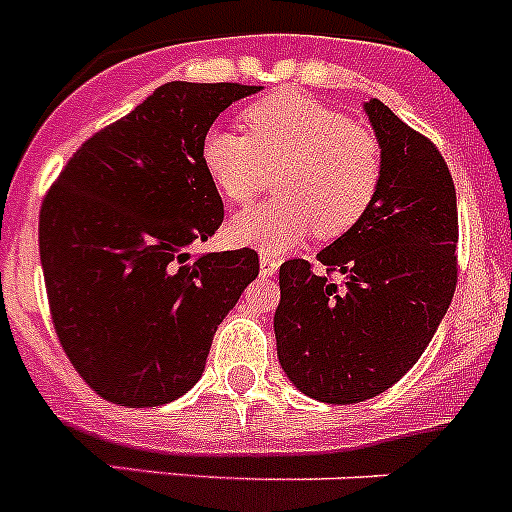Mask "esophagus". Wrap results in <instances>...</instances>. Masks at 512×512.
I'll return each instance as SVG.
<instances>
[{
    "instance_id": "34e87169",
    "label": "esophagus",
    "mask_w": 512,
    "mask_h": 512,
    "mask_svg": "<svg viewBox=\"0 0 512 512\" xmlns=\"http://www.w3.org/2000/svg\"><path fill=\"white\" fill-rule=\"evenodd\" d=\"M259 269H261V276H271L276 274V269H279V261H276L274 256H269V253H261Z\"/></svg>"
}]
</instances>
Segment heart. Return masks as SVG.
<instances>
[{
  "instance_id": "b5f03b06",
  "label": "heart",
  "mask_w": 512,
  "mask_h": 512,
  "mask_svg": "<svg viewBox=\"0 0 512 512\" xmlns=\"http://www.w3.org/2000/svg\"><path fill=\"white\" fill-rule=\"evenodd\" d=\"M246 137L213 129L203 139V167L220 195L246 203L274 172L276 195L228 223V238L264 253H284L317 233H348L370 208L381 180L373 131L299 91L248 106Z\"/></svg>"
}]
</instances>
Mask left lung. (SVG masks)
<instances>
[{"instance_id":"1","label":"left lung","mask_w":512,"mask_h":512,"mask_svg":"<svg viewBox=\"0 0 512 512\" xmlns=\"http://www.w3.org/2000/svg\"><path fill=\"white\" fill-rule=\"evenodd\" d=\"M381 180L363 218L317 253L281 264L276 353L309 398L358 403L388 391L426 350L457 287V192L442 154L386 103H363ZM330 273H340L335 285Z\"/></svg>"}]
</instances>
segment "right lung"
<instances>
[{
	"label": "right lung",
	"instance_id": "right-lung-1",
	"mask_svg": "<svg viewBox=\"0 0 512 512\" xmlns=\"http://www.w3.org/2000/svg\"><path fill=\"white\" fill-rule=\"evenodd\" d=\"M241 83L159 86L70 157L40 210V261L65 355L129 409L185 396L213 335L259 276L251 248L192 256L223 223L203 139Z\"/></svg>",
	"mask_w": 512,
	"mask_h": 512
}]
</instances>
